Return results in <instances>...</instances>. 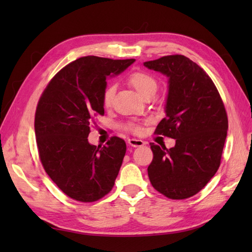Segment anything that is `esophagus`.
<instances>
[{
    "mask_svg": "<svg viewBox=\"0 0 252 252\" xmlns=\"http://www.w3.org/2000/svg\"><path fill=\"white\" fill-rule=\"evenodd\" d=\"M127 143H129V145L132 147H142L145 145V142H143L142 140H136V138H130Z\"/></svg>",
    "mask_w": 252,
    "mask_h": 252,
    "instance_id": "34e87169",
    "label": "esophagus"
}]
</instances>
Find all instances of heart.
I'll use <instances>...</instances> for the list:
<instances>
[{
    "label": "heart",
    "mask_w": 252,
    "mask_h": 252,
    "mask_svg": "<svg viewBox=\"0 0 252 252\" xmlns=\"http://www.w3.org/2000/svg\"><path fill=\"white\" fill-rule=\"evenodd\" d=\"M129 83L131 87L142 96V97L147 92H149V91H154V90L156 91V88H157V83L155 81V79L145 72L132 73L129 77ZM115 91H116L115 87H108L105 90L104 96H103L104 106L109 107L111 105L112 99H114ZM131 130L135 132H140L141 127L138 126L133 125L131 126Z\"/></svg>",
    "instance_id": "b5f03b06"
}]
</instances>
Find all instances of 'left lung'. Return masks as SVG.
<instances>
[{"label":"left lung","instance_id":"left-lung-1","mask_svg":"<svg viewBox=\"0 0 252 252\" xmlns=\"http://www.w3.org/2000/svg\"><path fill=\"white\" fill-rule=\"evenodd\" d=\"M144 66L168 78L165 118L156 132L175 140L170 149L151 143L149 180L165 197L185 199L200 191L220 167L226 111L210 77L189 58L169 55Z\"/></svg>","mask_w":252,"mask_h":252}]
</instances>
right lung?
Segmentation results:
<instances>
[{
  "label": "right lung",
  "instance_id": "1",
  "mask_svg": "<svg viewBox=\"0 0 252 252\" xmlns=\"http://www.w3.org/2000/svg\"><path fill=\"white\" fill-rule=\"evenodd\" d=\"M135 60L85 56L63 67L37 103L34 132L39 156L52 181L74 200L93 202L108 194L126 155V142L114 136L107 145L89 143L90 125L104 115L107 77Z\"/></svg>",
  "mask_w": 252,
  "mask_h": 252
}]
</instances>
